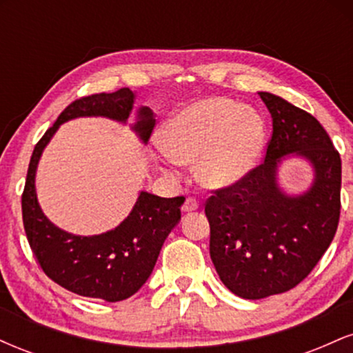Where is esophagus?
I'll return each mask as SVG.
<instances>
[{"instance_id":"34e87169","label":"esophagus","mask_w":353,"mask_h":353,"mask_svg":"<svg viewBox=\"0 0 353 353\" xmlns=\"http://www.w3.org/2000/svg\"><path fill=\"white\" fill-rule=\"evenodd\" d=\"M182 212L189 214V212H194V210L199 209V204H197L196 199H192V197H188V199L184 201V204H182Z\"/></svg>"}]
</instances>
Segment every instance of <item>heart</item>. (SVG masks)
Returning <instances> with one entry per match:
<instances>
[{
  "label": "heart",
  "mask_w": 353,
  "mask_h": 353,
  "mask_svg": "<svg viewBox=\"0 0 353 353\" xmlns=\"http://www.w3.org/2000/svg\"><path fill=\"white\" fill-rule=\"evenodd\" d=\"M265 124L254 108L208 98L177 111L163 129L169 163L196 164L197 179L210 189L239 184L257 168Z\"/></svg>",
  "instance_id": "obj_1"
}]
</instances>
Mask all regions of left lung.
Returning <instances> with one entry per match:
<instances>
[{
  "label": "left lung",
  "instance_id": "1",
  "mask_svg": "<svg viewBox=\"0 0 353 353\" xmlns=\"http://www.w3.org/2000/svg\"><path fill=\"white\" fill-rule=\"evenodd\" d=\"M272 116L265 159L244 181L205 202L210 259L232 294L249 301L294 289L329 249L339 225L342 161L314 116L272 92H259ZM301 157L314 179L301 194L278 184V168Z\"/></svg>",
  "mask_w": 353,
  "mask_h": 353
}]
</instances>
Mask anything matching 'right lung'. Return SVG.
Returning a JSON list of instances; mask_svg holds the SVG:
<instances>
[{
	"mask_svg": "<svg viewBox=\"0 0 353 353\" xmlns=\"http://www.w3.org/2000/svg\"><path fill=\"white\" fill-rule=\"evenodd\" d=\"M136 94L129 88L76 99L61 112L36 144L21 197L23 224L33 254L44 274L70 292L119 302L134 295L152 274L161 247L181 221L184 197H159L141 190L129 216L114 229L98 236H76L44 216L36 197V169L41 154L59 125L76 117H108L125 124ZM156 116L148 106L137 109L131 125L148 144Z\"/></svg>",
	"mask_w": 353,
	"mask_h": 353,
	"instance_id": "1",
	"label": "right lung"
}]
</instances>
